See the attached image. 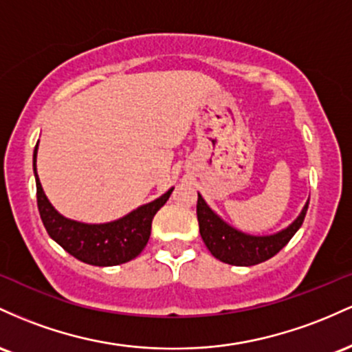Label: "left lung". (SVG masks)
Returning <instances> with one entry per match:
<instances>
[{"label": "left lung", "instance_id": "left-lung-1", "mask_svg": "<svg viewBox=\"0 0 352 352\" xmlns=\"http://www.w3.org/2000/svg\"><path fill=\"white\" fill-rule=\"evenodd\" d=\"M307 204L302 208L301 214L296 218L293 224H289L283 231L270 236H252L241 232L238 229L229 226L223 219L208 206L203 196L197 192V223L199 232L204 244L211 254L219 261L232 264V266H254L264 263L278 254L279 251L289 243L291 238L301 228L304 216H306Z\"/></svg>", "mask_w": 352, "mask_h": 352}]
</instances>
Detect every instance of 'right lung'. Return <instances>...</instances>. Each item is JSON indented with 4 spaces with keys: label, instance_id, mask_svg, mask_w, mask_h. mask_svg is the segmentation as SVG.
<instances>
[{
    "label": "right lung",
    "instance_id": "add662e5",
    "mask_svg": "<svg viewBox=\"0 0 352 352\" xmlns=\"http://www.w3.org/2000/svg\"><path fill=\"white\" fill-rule=\"evenodd\" d=\"M38 144L33 153L39 216L48 234L80 261L93 266H116L131 261L148 244L153 218L171 196L173 188L151 203L140 206L124 218L106 224H85L61 216L51 206L36 173Z\"/></svg>",
    "mask_w": 352,
    "mask_h": 352
}]
</instances>
